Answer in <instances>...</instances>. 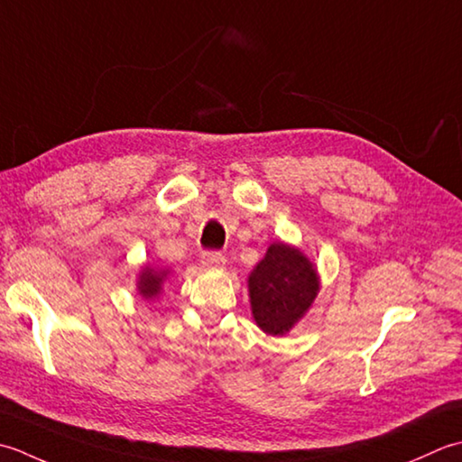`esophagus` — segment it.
I'll return each instance as SVG.
<instances>
[{"label": "esophagus", "mask_w": 462, "mask_h": 462, "mask_svg": "<svg viewBox=\"0 0 462 462\" xmlns=\"http://www.w3.org/2000/svg\"><path fill=\"white\" fill-rule=\"evenodd\" d=\"M201 263L205 267H223L225 257L219 251H203L201 253Z\"/></svg>", "instance_id": "obj_1"}]
</instances>
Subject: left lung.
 <instances>
[{
	"instance_id": "obj_1",
	"label": "left lung",
	"mask_w": 462,
	"mask_h": 462,
	"mask_svg": "<svg viewBox=\"0 0 462 462\" xmlns=\"http://www.w3.org/2000/svg\"><path fill=\"white\" fill-rule=\"evenodd\" d=\"M317 291L313 263L285 243H273L249 275L253 317L269 335L287 333L305 315Z\"/></svg>"
}]
</instances>
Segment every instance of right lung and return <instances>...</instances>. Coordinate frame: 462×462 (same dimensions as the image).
Returning <instances> with one entry per match:
<instances>
[{
	"label": "right lung",
	"mask_w": 462,
	"mask_h": 462,
	"mask_svg": "<svg viewBox=\"0 0 462 462\" xmlns=\"http://www.w3.org/2000/svg\"><path fill=\"white\" fill-rule=\"evenodd\" d=\"M165 275H167L165 271L159 273V271H153V269H147V267H145L143 273H141V275H139V285H137L139 293L143 295L145 299L157 297L159 289H162V283H163Z\"/></svg>",
	"instance_id": "add662e5"
}]
</instances>
